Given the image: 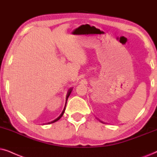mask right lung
Instances as JSON below:
<instances>
[{"label": "right lung", "instance_id": "right-lung-1", "mask_svg": "<svg viewBox=\"0 0 157 157\" xmlns=\"http://www.w3.org/2000/svg\"><path fill=\"white\" fill-rule=\"evenodd\" d=\"M72 88H70V90H68V92H67V97H66V100H67V99H68V97L69 96H70V93H71V92H72ZM65 107H66V105H65ZM65 107H64V110H63V111H62V113H61V115H60V116L58 117L57 118H56L55 120H54V121H51V122H49V123H48V124H52V123H54V122H56V121H57L58 120H59L60 118H61V117L63 116V114H64V110H65Z\"/></svg>", "mask_w": 157, "mask_h": 157}]
</instances>
